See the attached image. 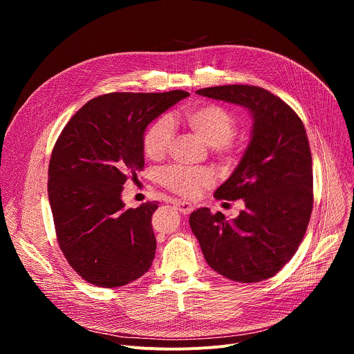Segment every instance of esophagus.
I'll return each mask as SVG.
<instances>
[{"mask_svg": "<svg viewBox=\"0 0 354 354\" xmlns=\"http://www.w3.org/2000/svg\"><path fill=\"white\" fill-rule=\"evenodd\" d=\"M174 207L180 212L182 214H190L193 212V206L190 203H187V201H182V200H174L172 201Z\"/></svg>", "mask_w": 354, "mask_h": 354, "instance_id": "esophagus-1", "label": "esophagus"}]
</instances>
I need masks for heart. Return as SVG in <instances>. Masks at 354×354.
<instances>
[{
    "label": "heart",
    "mask_w": 354,
    "mask_h": 354,
    "mask_svg": "<svg viewBox=\"0 0 354 354\" xmlns=\"http://www.w3.org/2000/svg\"><path fill=\"white\" fill-rule=\"evenodd\" d=\"M185 124L207 145L218 153H228L235 133V118L220 105L207 104L187 109L183 113ZM175 126L168 116H161L151 123L142 136L144 156L149 160H161L171 147ZM212 182L206 171L168 167L161 172V183L171 192L183 197H194Z\"/></svg>",
    "instance_id": "obj_1"
}]
</instances>
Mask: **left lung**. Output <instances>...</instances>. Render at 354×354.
<instances>
[{"instance_id":"8db88e82","label":"left lung","mask_w":354,"mask_h":354,"mask_svg":"<svg viewBox=\"0 0 354 354\" xmlns=\"http://www.w3.org/2000/svg\"><path fill=\"white\" fill-rule=\"evenodd\" d=\"M197 95L243 106L250 141L218 200L243 198L245 209L227 220L201 207L189 217L209 266L241 283L274 276L297 252L313 212V157L297 113L272 92L254 85L197 89Z\"/></svg>"}]
</instances>
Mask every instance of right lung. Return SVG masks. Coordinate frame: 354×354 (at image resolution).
Wrapping results in <instances>:
<instances>
[{
    "instance_id": "add662e5",
    "label": "right lung",
    "mask_w": 354,
    "mask_h": 354,
    "mask_svg": "<svg viewBox=\"0 0 354 354\" xmlns=\"http://www.w3.org/2000/svg\"><path fill=\"white\" fill-rule=\"evenodd\" d=\"M186 91L115 92L86 102L66 124L48 164L47 193L57 241L70 266L88 283L129 284L153 265L157 203L124 209L127 175L144 167L142 136Z\"/></svg>"
}]
</instances>
